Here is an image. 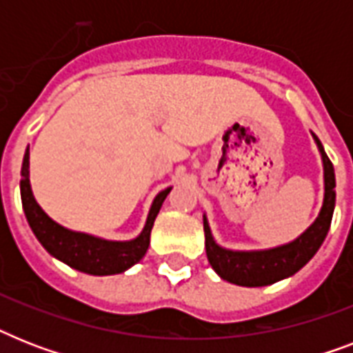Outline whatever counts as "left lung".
<instances>
[{
  "label": "left lung",
  "mask_w": 353,
  "mask_h": 353,
  "mask_svg": "<svg viewBox=\"0 0 353 353\" xmlns=\"http://www.w3.org/2000/svg\"><path fill=\"white\" fill-rule=\"evenodd\" d=\"M313 139L317 143L319 152L323 155L324 201L317 220L313 221L296 240L290 241L285 245L274 247V249H265V251H231V249H223L216 243L210 234L207 218L203 216L207 258H209L212 269L223 280L236 285H245V288L274 284L304 268L312 260L313 254L319 251V247L323 245L330 225H332V216H334L335 209V172L317 135H313Z\"/></svg>",
  "instance_id": "1"
}]
</instances>
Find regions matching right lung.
<instances>
[{"instance_id": "add662e5", "label": "right lung", "mask_w": 353, "mask_h": 353, "mask_svg": "<svg viewBox=\"0 0 353 353\" xmlns=\"http://www.w3.org/2000/svg\"><path fill=\"white\" fill-rule=\"evenodd\" d=\"M21 203H23L25 216L30 229L36 234L38 241L46 247L47 252L52 254L69 268L79 269L88 274H117L126 271L137 263L146 254L150 245V232L154 227L155 216L159 212L161 205L165 201L172 188H166L155 196L150 214L146 218V225L143 232L130 241H110L97 238V236L84 234V232L69 231L65 227L58 225L36 203L29 183V148L25 152L23 165H21Z\"/></svg>"}]
</instances>
